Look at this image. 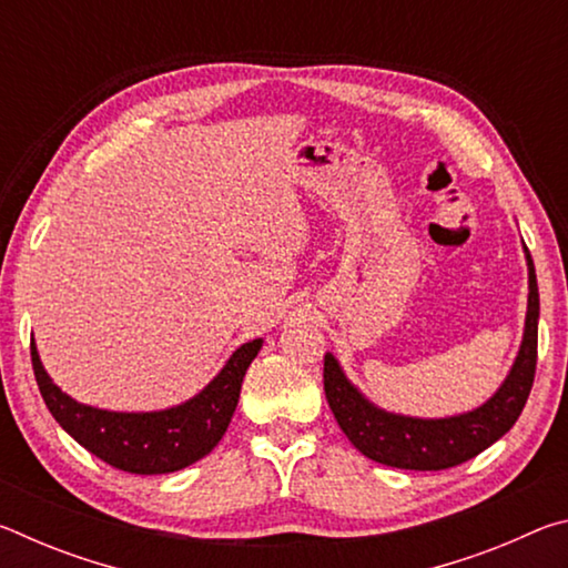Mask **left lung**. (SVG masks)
<instances>
[{
  "label": "left lung",
  "mask_w": 568,
  "mask_h": 568,
  "mask_svg": "<svg viewBox=\"0 0 568 568\" xmlns=\"http://www.w3.org/2000/svg\"><path fill=\"white\" fill-rule=\"evenodd\" d=\"M528 311L521 351L504 386L484 406L454 418H408L386 413L365 400L343 376L338 361L328 353L323 363V388L335 420L363 456L383 466L408 470H444L478 456L496 444L521 416L536 373L538 345V285L528 255Z\"/></svg>",
  "instance_id": "obj_1"
}]
</instances>
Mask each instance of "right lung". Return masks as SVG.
I'll list each match as a JSON object with an SVG mask.
<instances>
[{
	"mask_svg": "<svg viewBox=\"0 0 568 568\" xmlns=\"http://www.w3.org/2000/svg\"><path fill=\"white\" fill-rule=\"evenodd\" d=\"M263 341H250L230 355L215 381L182 406L155 413H114L72 400L42 368L32 341V368L54 420L104 464L128 474H172L195 464L217 446L233 418L247 365Z\"/></svg>",
	"mask_w": 568,
	"mask_h": 568,
	"instance_id": "1",
	"label": "right lung"
}]
</instances>
